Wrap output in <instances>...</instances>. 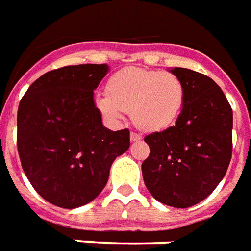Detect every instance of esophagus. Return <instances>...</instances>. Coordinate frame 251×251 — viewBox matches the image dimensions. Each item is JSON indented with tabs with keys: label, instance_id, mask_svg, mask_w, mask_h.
Wrapping results in <instances>:
<instances>
[{
	"label": "esophagus",
	"instance_id": "1",
	"mask_svg": "<svg viewBox=\"0 0 251 251\" xmlns=\"http://www.w3.org/2000/svg\"><path fill=\"white\" fill-rule=\"evenodd\" d=\"M129 139H131V142H139V140H142V136L139 134H136V132H131Z\"/></svg>",
	"mask_w": 251,
	"mask_h": 251
}]
</instances>
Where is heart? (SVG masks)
<instances>
[{
    "instance_id": "heart-1",
    "label": "heart",
    "mask_w": 251,
    "mask_h": 251,
    "mask_svg": "<svg viewBox=\"0 0 251 251\" xmlns=\"http://www.w3.org/2000/svg\"><path fill=\"white\" fill-rule=\"evenodd\" d=\"M185 83L172 72L128 67L115 73L96 105L102 115L120 120L129 112L139 129L155 132L173 126L185 105Z\"/></svg>"
}]
</instances>
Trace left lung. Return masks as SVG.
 <instances>
[{"instance_id":"8db88e82","label":"left lung","mask_w":251,"mask_h":251,"mask_svg":"<svg viewBox=\"0 0 251 251\" xmlns=\"http://www.w3.org/2000/svg\"><path fill=\"white\" fill-rule=\"evenodd\" d=\"M185 83V105L176 124L147 135L142 163L152 197L188 208L209 196L225 177L232 154V109L212 78L184 67L170 70Z\"/></svg>"}]
</instances>
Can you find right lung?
Returning <instances> with one entry per match:
<instances>
[{
    "label": "right lung",
    "instance_id": "right-lung-1",
    "mask_svg": "<svg viewBox=\"0 0 251 251\" xmlns=\"http://www.w3.org/2000/svg\"><path fill=\"white\" fill-rule=\"evenodd\" d=\"M108 65L65 66L28 88L17 111V150L33 189L56 207L88 204L106 185L115 158L129 147V131L101 122L93 90Z\"/></svg>",
    "mask_w": 251,
    "mask_h": 251
}]
</instances>
